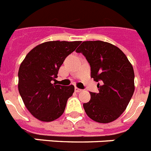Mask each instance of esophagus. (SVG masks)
Segmentation results:
<instances>
[{
  "instance_id": "34e87169",
  "label": "esophagus",
  "mask_w": 151,
  "mask_h": 151,
  "mask_svg": "<svg viewBox=\"0 0 151 151\" xmlns=\"http://www.w3.org/2000/svg\"><path fill=\"white\" fill-rule=\"evenodd\" d=\"M74 91H75L76 93H80V92H81L83 90L79 89V88H78V87H75V88H74Z\"/></svg>"
}]
</instances>
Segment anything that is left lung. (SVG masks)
<instances>
[{"mask_svg": "<svg viewBox=\"0 0 151 151\" xmlns=\"http://www.w3.org/2000/svg\"><path fill=\"white\" fill-rule=\"evenodd\" d=\"M91 66V77L97 83L98 93L91 92L83 104L90 118L98 123L115 121L125 111L134 92V72L124 52L110 43L83 41L76 50Z\"/></svg>", "mask_w": 151, "mask_h": 151, "instance_id": "8db88e82", "label": "left lung"}]
</instances>
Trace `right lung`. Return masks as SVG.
<instances>
[{"instance_id": "add662e5", "label": "right lung", "mask_w": 151, "mask_h": 151, "mask_svg": "<svg viewBox=\"0 0 151 151\" xmlns=\"http://www.w3.org/2000/svg\"><path fill=\"white\" fill-rule=\"evenodd\" d=\"M81 41H47L33 48L18 70V91L29 112L41 121L60 117L67 101L74 91L73 85L52 83L65 58Z\"/></svg>"}]
</instances>
